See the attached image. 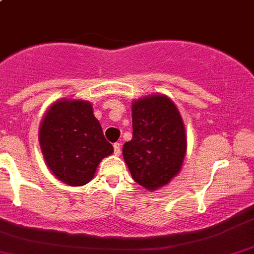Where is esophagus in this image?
Here are the masks:
<instances>
[{"instance_id": "obj_1", "label": "esophagus", "mask_w": 254, "mask_h": 254, "mask_svg": "<svg viewBox=\"0 0 254 254\" xmlns=\"http://www.w3.org/2000/svg\"><path fill=\"white\" fill-rule=\"evenodd\" d=\"M113 147H115V155L120 156V153H121V143L120 142L115 143V145H113Z\"/></svg>"}]
</instances>
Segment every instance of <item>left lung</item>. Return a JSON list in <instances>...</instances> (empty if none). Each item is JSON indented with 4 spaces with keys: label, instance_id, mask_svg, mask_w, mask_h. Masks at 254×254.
<instances>
[{
    "label": "left lung",
    "instance_id": "obj_1",
    "mask_svg": "<svg viewBox=\"0 0 254 254\" xmlns=\"http://www.w3.org/2000/svg\"><path fill=\"white\" fill-rule=\"evenodd\" d=\"M132 128L123 159L132 179L155 191L180 173L188 147L185 125L176 104L155 93L132 102Z\"/></svg>",
    "mask_w": 254,
    "mask_h": 254
}]
</instances>
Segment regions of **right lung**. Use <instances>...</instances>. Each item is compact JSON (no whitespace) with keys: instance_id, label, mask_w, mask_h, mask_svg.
I'll use <instances>...</instances> for the list:
<instances>
[{"instance_id":"1","label":"right lung","mask_w":254,"mask_h":254,"mask_svg":"<svg viewBox=\"0 0 254 254\" xmlns=\"http://www.w3.org/2000/svg\"><path fill=\"white\" fill-rule=\"evenodd\" d=\"M39 142L46 166L69 186L89 183L99 162L113 153L90 102L59 99L49 107L40 123Z\"/></svg>"}]
</instances>
